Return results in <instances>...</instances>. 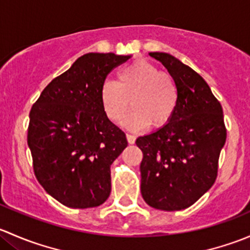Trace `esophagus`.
<instances>
[{
	"mask_svg": "<svg viewBox=\"0 0 250 250\" xmlns=\"http://www.w3.org/2000/svg\"><path fill=\"white\" fill-rule=\"evenodd\" d=\"M127 140H128V143H129V144H134L135 143V137H134V135H132V134H127Z\"/></svg>",
	"mask_w": 250,
	"mask_h": 250,
	"instance_id": "obj_1",
	"label": "esophagus"
}]
</instances>
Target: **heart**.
Masks as SVG:
<instances>
[{
    "mask_svg": "<svg viewBox=\"0 0 250 250\" xmlns=\"http://www.w3.org/2000/svg\"><path fill=\"white\" fill-rule=\"evenodd\" d=\"M100 102L107 118L118 123L128 107L133 111L125 121L130 129L167 125L175 115L179 90L172 76L163 74L147 60H137L121 69L116 82H105L100 89Z\"/></svg>",
    "mask_w": 250,
    "mask_h": 250,
    "instance_id": "1",
    "label": "heart"
}]
</instances>
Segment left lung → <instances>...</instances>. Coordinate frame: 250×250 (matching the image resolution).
<instances>
[{
	"instance_id": "obj_1",
	"label": "left lung",
	"mask_w": 250,
	"mask_h": 250,
	"mask_svg": "<svg viewBox=\"0 0 250 250\" xmlns=\"http://www.w3.org/2000/svg\"><path fill=\"white\" fill-rule=\"evenodd\" d=\"M179 90L172 121L137 139L143 151L141 196L160 210L188 208L213 186L226 141L223 107L202 76L168 53L151 52Z\"/></svg>"
}]
</instances>
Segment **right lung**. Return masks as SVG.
Wrapping results in <instances>:
<instances>
[{"label": "right lung", "mask_w": 250, "mask_h": 250, "mask_svg": "<svg viewBox=\"0 0 250 250\" xmlns=\"http://www.w3.org/2000/svg\"><path fill=\"white\" fill-rule=\"evenodd\" d=\"M132 55L87 53L52 81L30 111L27 145L42 188L70 208H93L111 192L113 161L125 134L105 115L100 89Z\"/></svg>", "instance_id": "add662e5"}]
</instances>
